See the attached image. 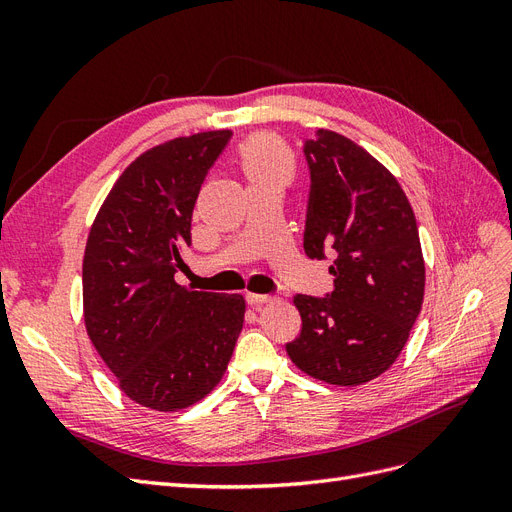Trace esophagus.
I'll use <instances>...</instances> for the list:
<instances>
[{
  "label": "esophagus",
  "instance_id": "34e87169",
  "mask_svg": "<svg viewBox=\"0 0 512 512\" xmlns=\"http://www.w3.org/2000/svg\"><path fill=\"white\" fill-rule=\"evenodd\" d=\"M245 301H247V305L260 307V305L269 303V301H271V297H269V294H254V292H247V294H245Z\"/></svg>",
  "mask_w": 512,
  "mask_h": 512
}]
</instances>
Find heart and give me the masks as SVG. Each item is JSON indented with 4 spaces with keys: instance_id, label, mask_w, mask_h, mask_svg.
Instances as JSON below:
<instances>
[{
    "instance_id": "1",
    "label": "heart",
    "mask_w": 512,
    "mask_h": 512,
    "mask_svg": "<svg viewBox=\"0 0 512 512\" xmlns=\"http://www.w3.org/2000/svg\"><path fill=\"white\" fill-rule=\"evenodd\" d=\"M241 168L252 185L277 183L286 185L294 175L288 149L273 136H254L241 149Z\"/></svg>"
}]
</instances>
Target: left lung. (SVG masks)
<instances>
[{"instance_id": "8db88e82", "label": "left lung", "mask_w": 512, "mask_h": 512, "mask_svg": "<svg viewBox=\"0 0 512 512\" xmlns=\"http://www.w3.org/2000/svg\"><path fill=\"white\" fill-rule=\"evenodd\" d=\"M303 151L312 177L303 250L333 258V290L294 297L303 324L286 352L307 376L356 386L397 361L421 314V239L408 196L363 147L316 130Z\"/></svg>"}]
</instances>
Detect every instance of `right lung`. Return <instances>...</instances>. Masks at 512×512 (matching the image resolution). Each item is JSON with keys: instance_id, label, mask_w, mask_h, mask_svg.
I'll return each mask as SVG.
<instances>
[{"instance_id": "1", "label": "right lung", "mask_w": 512, "mask_h": 512, "mask_svg": "<svg viewBox=\"0 0 512 512\" xmlns=\"http://www.w3.org/2000/svg\"><path fill=\"white\" fill-rule=\"evenodd\" d=\"M230 130L179 136L141 153L89 230L83 314L91 344L136 404L177 412L222 380L243 329L241 294L179 286L192 211Z\"/></svg>"}]
</instances>
